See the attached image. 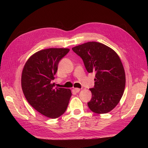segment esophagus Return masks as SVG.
Instances as JSON below:
<instances>
[{
	"instance_id": "obj_1",
	"label": "esophagus",
	"mask_w": 148,
	"mask_h": 148,
	"mask_svg": "<svg viewBox=\"0 0 148 148\" xmlns=\"http://www.w3.org/2000/svg\"><path fill=\"white\" fill-rule=\"evenodd\" d=\"M74 91L76 93H78L80 91V89L79 88H74Z\"/></svg>"
}]
</instances>
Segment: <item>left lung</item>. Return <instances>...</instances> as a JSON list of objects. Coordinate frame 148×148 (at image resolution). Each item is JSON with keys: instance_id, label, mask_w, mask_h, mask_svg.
<instances>
[{"instance_id": "left-lung-1", "label": "left lung", "mask_w": 148, "mask_h": 148, "mask_svg": "<svg viewBox=\"0 0 148 148\" xmlns=\"http://www.w3.org/2000/svg\"><path fill=\"white\" fill-rule=\"evenodd\" d=\"M82 58L88 72H95V85L90 88L91 111L105 114L121 100L125 87V73L120 58L114 50L102 43L88 42L72 48Z\"/></svg>"}]
</instances>
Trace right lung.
<instances>
[{"mask_svg":"<svg viewBox=\"0 0 148 148\" xmlns=\"http://www.w3.org/2000/svg\"><path fill=\"white\" fill-rule=\"evenodd\" d=\"M67 48H48L34 53L25 65L21 74V88L25 97L36 111L50 118H57L67 108L71 91L55 88L51 81Z\"/></svg>","mask_w":148,"mask_h":148,"instance_id":"add662e5","label":"right lung"}]
</instances>
